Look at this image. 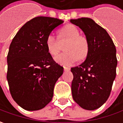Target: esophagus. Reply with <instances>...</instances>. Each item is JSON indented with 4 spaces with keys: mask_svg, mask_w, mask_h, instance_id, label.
<instances>
[{
    "mask_svg": "<svg viewBox=\"0 0 123 123\" xmlns=\"http://www.w3.org/2000/svg\"><path fill=\"white\" fill-rule=\"evenodd\" d=\"M64 69L65 71H69L70 70V68L69 67H66V66H64Z\"/></svg>",
    "mask_w": 123,
    "mask_h": 123,
    "instance_id": "obj_1",
    "label": "esophagus"
}]
</instances>
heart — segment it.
<instances>
[{
  "label": "heart",
  "mask_w": 123,
  "mask_h": 123,
  "mask_svg": "<svg viewBox=\"0 0 123 123\" xmlns=\"http://www.w3.org/2000/svg\"><path fill=\"white\" fill-rule=\"evenodd\" d=\"M60 39H68L69 42L65 47L66 53H62L55 57V62L63 66L74 64L79 59H83L87 57L89 52V44L86 37L80 36V32L75 26L68 25L59 31ZM46 46L48 52L52 56H56L59 51L58 40L52 33L46 38Z\"/></svg>",
  "instance_id": "heart-1"
}]
</instances>
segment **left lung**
Segmentation results:
<instances>
[{"mask_svg":"<svg viewBox=\"0 0 123 123\" xmlns=\"http://www.w3.org/2000/svg\"><path fill=\"white\" fill-rule=\"evenodd\" d=\"M70 22L83 31L89 44L85 62L71 68L73 97L83 109L94 110L110 97L116 74V47L105 29L91 18L72 19Z\"/></svg>","mask_w":123,"mask_h":123,"instance_id":"1","label":"left lung"}]
</instances>
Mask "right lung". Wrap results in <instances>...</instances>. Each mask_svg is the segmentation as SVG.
Segmentation results:
<instances>
[{
	"instance_id": "obj_1",
	"label": "right lung",
	"mask_w": 123,
	"mask_h": 123,
	"mask_svg": "<svg viewBox=\"0 0 123 123\" xmlns=\"http://www.w3.org/2000/svg\"><path fill=\"white\" fill-rule=\"evenodd\" d=\"M63 20L50 17L31 19L13 37L7 55V79L13 99L22 108H44L53 97L64 68L48 52L46 38Z\"/></svg>"
}]
</instances>
